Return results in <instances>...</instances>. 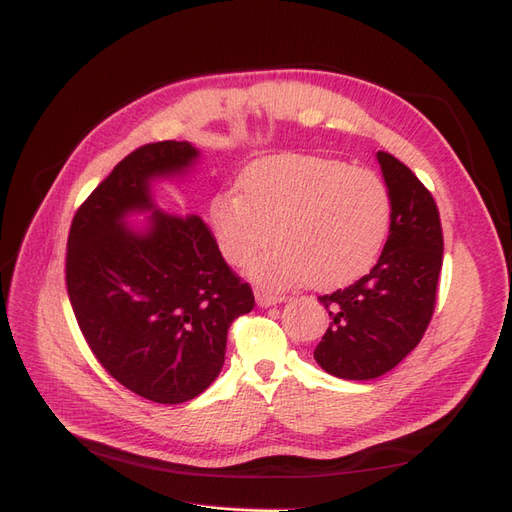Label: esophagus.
Returning a JSON list of instances; mask_svg holds the SVG:
<instances>
[{
  "instance_id": "1",
  "label": "esophagus",
  "mask_w": 512,
  "mask_h": 512,
  "mask_svg": "<svg viewBox=\"0 0 512 512\" xmlns=\"http://www.w3.org/2000/svg\"><path fill=\"white\" fill-rule=\"evenodd\" d=\"M286 301V297H282V294H271V292H265V290H256V303L258 307H273L277 303Z\"/></svg>"
}]
</instances>
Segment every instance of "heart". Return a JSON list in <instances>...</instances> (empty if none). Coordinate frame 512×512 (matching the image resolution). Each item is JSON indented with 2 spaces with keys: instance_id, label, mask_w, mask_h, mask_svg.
Segmentation results:
<instances>
[{
  "instance_id": "b5f03b06",
  "label": "heart",
  "mask_w": 512,
  "mask_h": 512,
  "mask_svg": "<svg viewBox=\"0 0 512 512\" xmlns=\"http://www.w3.org/2000/svg\"><path fill=\"white\" fill-rule=\"evenodd\" d=\"M391 224V198L365 168L318 156H277L245 170L241 194L224 192L209 205L218 250L267 290L316 284L337 288L367 273Z\"/></svg>"
}]
</instances>
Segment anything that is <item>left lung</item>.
<instances>
[{
    "label": "left lung",
    "mask_w": 512,
    "mask_h": 512,
    "mask_svg": "<svg viewBox=\"0 0 512 512\" xmlns=\"http://www.w3.org/2000/svg\"><path fill=\"white\" fill-rule=\"evenodd\" d=\"M376 160L391 198L389 239L359 282L318 297L331 327L314 359L344 380L378 378L418 346L436 305L442 269V226L431 194L391 153L378 151Z\"/></svg>",
    "instance_id": "left-lung-1"
}]
</instances>
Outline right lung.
Listing matches in <instances>:
<instances>
[{"mask_svg": "<svg viewBox=\"0 0 512 512\" xmlns=\"http://www.w3.org/2000/svg\"><path fill=\"white\" fill-rule=\"evenodd\" d=\"M198 160L188 141L132 151L76 211L68 237L66 284L91 352L156 404L203 393L222 371L232 320L254 307L205 222L153 196V183L185 179ZM143 212L145 225L129 224Z\"/></svg>", "mask_w": 512, "mask_h": 512, "instance_id": "add662e5", "label": "right lung"}]
</instances>
